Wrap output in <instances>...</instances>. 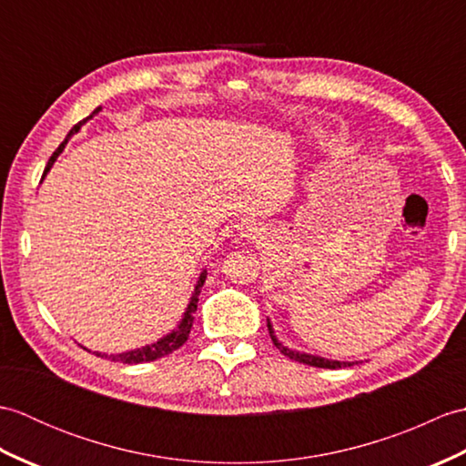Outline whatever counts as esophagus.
Returning <instances> with one entry per match:
<instances>
[{
  "label": "esophagus",
  "mask_w": 466,
  "mask_h": 466,
  "mask_svg": "<svg viewBox=\"0 0 466 466\" xmlns=\"http://www.w3.org/2000/svg\"><path fill=\"white\" fill-rule=\"evenodd\" d=\"M238 230H240V234H242V236H248V238H252V236L258 234V228H256V224H254L252 220H244V222H240Z\"/></svg>",
  "instance_id": "esophagus-1"
}]
</instances>
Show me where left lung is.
Wrapping results in <instances>:
<instances>
[{
  "mask_svg": "<svg viewBox=\"0 0 466 466\" xmlns=\"http://www.w3.org/2000/svg\"><path fill=\"white\" fill-rule=\"evenodd\" d=\"M268 332H270V339L274 342L276 349H279L284 356H289L290 360L296 362H302V364H309V366H316V369H342V366H352L354 362H340V360H329V359H322V356H314V354H306V352H299V350H292L289 346H284L279 339H276L272 324L268 320Z\"/></svg>",
  "mask_w": 466,
  "mask_h": 466,
  "instance_id": "obj_1",
  "label": "left lung"
}]
</instances>
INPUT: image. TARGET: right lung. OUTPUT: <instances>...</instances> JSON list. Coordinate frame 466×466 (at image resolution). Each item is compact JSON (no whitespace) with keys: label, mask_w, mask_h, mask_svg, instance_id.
<instances>
[{"label":"right lung","mask_w":466,"mask_h":466,"mask_svg":"<svg viewBox=\"0 0 466 466\" xmlns=\"http://www.w3.org/2000/svg\"><path fill=\"white\" fill-rule=\"evenodd\" d=\"M100 110H102V107H96V110H94L90 116L84 117L82 122H77V124L72 127V130H69V134L66 136V140H64L62 144H59V147L54 152V156L49 157V162H47L46 170H44V176L49 172V167L54 166L56 157H57L59 154H62V150L66 147L69 137L80 132V127H82L87 120H92V117H94L97 112H100ZM204 280H206V270H202L200 279H198V284L194 286V294H192L190 304H187V309H186V312H184V316H182L180 324H177L170 334H166L164 339H160V340L154 342V344H146V346H142V349L127 350V352H120V354H102V352H94V354H96V356H102V359H107V360H114V362L140 364V362H150V360H156V359H162V356H166V354H170V352L180 349V346L187 340V334H190L192 322H194V314H196V309H198V296H200Z\"/></svg>","instance_id":"1"}]
</instances>
